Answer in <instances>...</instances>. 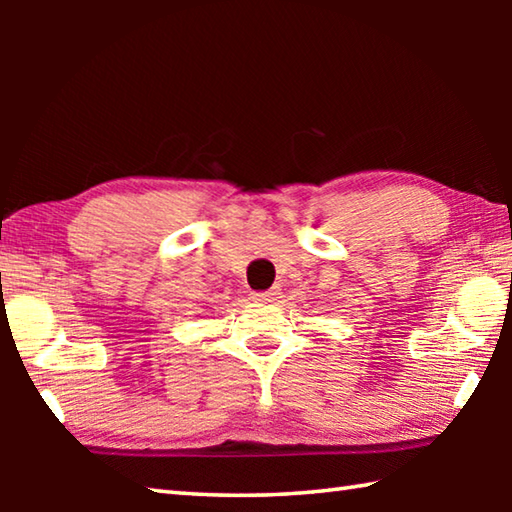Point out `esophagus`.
I'll use <instances>...</instances> for the list:
<instances>
[{
	"mask_svg": "<svg viewBox=\"0 0 512 512\" xmlns=\"http://www.w3.org/2000/svg\"><path fill=\"white\" fill-rule=\"evenodd\" d=\"M277 298H280V289H268L262 293H253L255 302H275Z\"/></svg>",
	"mask_w": 512,
	"mask_h": 512,
	"instance_id": "esophagus-1",
	"label": "esophagus"
}]
</instances>
